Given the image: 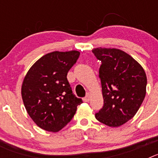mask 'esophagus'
Listing matches in <instances>:
<instances>
[{"mask_svg": "<svg viewBox=\"0 0 158 158\" xmlns=\"http://www.w3.org/2000/svg\"><path fill=\"white\" fill-rule=\"evenodd\" d=\"M89 100H90V95H89V94H87V95H86V96H85V97H84V98H83V100H84V101H85V102H89Z\"/></svg>", "mask_w": 158, "mask_h": 158, "instance_id": "esophagus-1", "label": "esophagus"}]
</instances>
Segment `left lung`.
<instances>
[{"label": "left lung", "instance_id": "obj_1", "mask_svg": "<svg viewBox=\"0 0 158 158\" xmlns=\"http://www.w3.org/2000/svg\"><path fill=\"white\" fill-rule=\"evenodd\" d=\"M101 61L99 77L104 106L96 118L107 126L117 127L133 118L146 93V73L139 62L126 52L115 48H95Z\"/></svg>", "mask_w": 158, "mask_h": 158}]
</instances>
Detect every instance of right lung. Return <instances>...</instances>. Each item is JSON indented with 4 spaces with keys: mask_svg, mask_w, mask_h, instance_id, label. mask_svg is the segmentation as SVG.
<instances>
[{
    "mask_svg": "<svg viewBox=\"0 0 158 158\" xmlns=\"http://www.w3.org/2000/svg\"><path fill=\"white\" fill-rule=\"evenodd\" d=\"M80 52L54 51L32 65L23 79L21 95L29 116L38 127L57 132L71 121L81 98L73 93L67 73Z\"/></svg>",
    "mask_w": 158,
    "mask_h": 158,
    "instance_id": "1",
    "label": "right lung"
}]
</instances>
